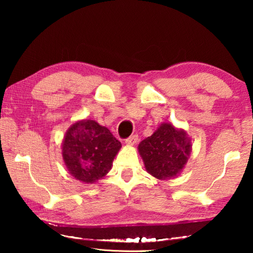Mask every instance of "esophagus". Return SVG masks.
<instances>
[{"label":"esophagus","mask_w":253,"mask_h":253,"mask_svg":"<svg viewBox=\"0 0 253 253\" xmlns=\"http://www.w3.org/2000/svg\"><path fill=\"white\" fill-rule=\"evenodd\" d=\"M137 140H138V135H131L125 139V143L127 145H134L135 143H137Z\"/></svg>","instance_id":"esophagus-1"}]
</instances>
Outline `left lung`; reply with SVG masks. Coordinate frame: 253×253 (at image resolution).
<instances>
[{"instance_id":"obj_1","label":"left lung","mask_w":253,"mask_h":253,"mask_svg":"<svg viewBox=\"0 0 253 253\" xmlns=\"http://www.w3.org/2000/svg\"><path fill=\"white\" fill-rule=\"evenodd\" d=\"M147 172L158 179H169L183 169L191 154L186 132L170 124H162L138 146Z\"/></svg>"}]
</instances>
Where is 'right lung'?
Listing matches in <instances>:
<instances>
[{
  "label": "right lung",
  "mask_w": 253,
  "mask_h": 253,
  "mask_svg": "<svg viewBox=\"0 0 253 253\" xmlns=\"http://www.w3.org/2000/svg\"><path fill=\"white\" fill-rule=\"evenodd\" d=\"M121 142L95 121H81L68 129L62 143L69 173L84 183H93L109 172Z\"/></svg>",
  "instance_id": "1"
}]
</instances>
